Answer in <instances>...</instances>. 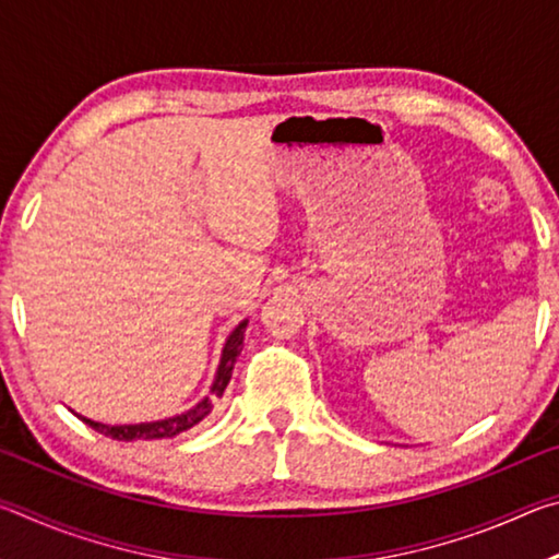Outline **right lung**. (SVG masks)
Instances as JSON below:
<instances>
[{
	"instance_id": "add662e5",
	"label": "right lung",
	"mask_w": 559,
	"mask_h": 559,
	"mask_svg": "<svg viewBox=\"0 0 559 559\" xmlns=\"http://www.w3.org/2000/svg\"><path fill=\"white\" fill-rule=\"evenodd\" d=\"M246 325H249V320H241L239 325H236L229 337H226L224 349H222V359H219V367H216V374H214V382L210 386V394L202 396L200 402H197L192 409H187L182 414H175V416H167V419H157V421H140V424H103V421H93L86 419V416L75 414L81 421H86L91 429H96L103 437H110L116 441H138V439H169V437H177V433H182L187 429H192L194 424H200L204 416H210V412L214 409V402L219 400L224 394L226 384L231 380V372H234V365H236V357L241 355V347H243V333H246Z\"/></svg>"
}]
</instances>
